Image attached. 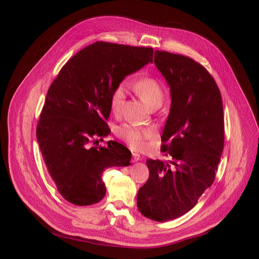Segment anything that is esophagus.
Returning a JSON list of instances; mask_svg holds the SVG:
<instances>
[{
	"label": "esophagus",
	"mask_w": 259,
	"mask_h": 259,
	"mask_svg": "<svg viewBox=\"0 0 259 259\" xmlns=\"http://www.w3.org/2000/svg\"><path fill=\"white\" fill-rule=\"evenodd\" d=\"M141 159H142V157L139 153H132V160L133 161H139Z\"/></svg>",
	"instance_id": "1"
}]
</instances>
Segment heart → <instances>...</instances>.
Here are the masks:
<instances>
[{"label": "heart", "mask_w": 259, "mask_h": 259, "mask_svg": "<svg viewBox=\"0 0 259 259\" xmlns=\"http://www.w3.org/2000/svg\"><path fill=\"white\" fill-rule=\"evenodd\" d=\"M134 89L137 90L141 99L152 108H158L165 100V90L159 84V81L152 77H146L134 83ZM128 90L127 80L118 83L110 95V108L112 112L119 113L124 105ZM117 135L125 141L133 149H144L146 141L152 139L155 133L152 128L138 127L133 125H121L117 129Z\"/></svg>", "instance_id": "heart-1"}]
</instances>
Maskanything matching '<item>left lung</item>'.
I'll list each match as a JSON object with an SVG mask.
<instances>
[{"mask_svg":"<svg viewBox=\"0 0 259 259\" xmlns=\"http://www.w3.org/2000/svg\"><path fill=\"white\" fill-rule=\"evenodd\" d=\"M154 63L170 86L160 150L172 160L147 159L149 179L139 190L138 208L148 219L167 222L191 210L213 184L224 150V109L216 81L196 61L156 50Z\"/></svg>","mask_w":259,"mask_h":259,"instance_id":"obj_1","label":"left lung"}]
</instances>
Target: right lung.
Returning a JSON list of instances; mask_svg holds the SVG:
<instances>
[{
    "mask_svg": "<svg viewBox=\"0 0 259 259\" xmlns=\"http://www.w3.org/2000/svg\"><path fill=\"white\" fill-rule=\"evenodd\" d=\"M153 61V48L95 42L78 51L48 89L36 139L60 194L90 206L106 194L103 172L130 165L131 152L117 142L97 147L110 133V95L127 75Z\"/></svg>",
    "mask_w": 259,
    "mask_h": 259,
    "instance_id": "right-lung-1",
    "label": "right lung"
}]
</instances>
